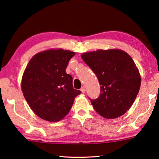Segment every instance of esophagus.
Listing matches in <instances>:
<instances>
[{"instance_id":"obj_1","label":"esophagus","mask_w":159,"mask_h":159,"mask_svg":"<svg viewBox=\"0 0 159 159\" xmlns=\"http://www.w3.org/2000/svg\"><path fill=\"white\" fill-rule=\"evenodd\" d=\"M80 90H81V92H82V93H84L85 91H86V89H85V87H82V88H81V89H80Z\"/></svg>"}]
</instances>
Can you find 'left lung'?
I'll return each mask as SVG.
<instances>
[{
    "label": "left lung",
    "mask_w": 159,
    "mask_h": 159,
    "mask_svg": "<svg viewBox=\"0 0 159 159\" xmlns=\"http://www.w3.org/2000/svg\"><path fill=\"white\" fill-rule=\"evenodd\" d=\"M81 57L100 84L99 98L90 100L95 111L107 119L125 114L132 106L141 84L139 71L130 55L114 49L86 52Z\"/></svg>",
    "instance_id": "8db88e82"
}]
</instances>
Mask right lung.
Here are the masks:
<instances>
[{
	"instance_id": "1",
	"label": "right lung",
	"mask_w": 159,
	"mask_h": 159,
	"mask_svg": "<svg viewBox=\"0 0 159 159\" xmlns=\"http://www.w3.org/2000/svg\"><path fill=\"white\" fill-rule=\"evenodd\" d=\"M75 55L69 50L51 49L35 54L27 64L21 90L29 107L41 119L61 120L81 93L73 88L72 77L66 72L69 61Z\"/></svg>"
}]
</instances>
